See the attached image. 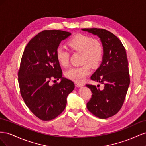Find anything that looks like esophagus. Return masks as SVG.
I'll return each mask as SVG.
<instances>
[{
  "mask_svg": "<svg viewBox=\"0 0 146 146\" xmlns=\"http://www.w3.org/2000/svg\"><path fill=\"white\" fill-rule=\"evenodd\" d=\"M75 85L77 87H81L83 86V84L81 83H78V82H75Z\"/></svg>",
  "mask_w": 146,
  "mask_h": 146,
  "instance_id": "34e87169",
  "label": "esophagus"
}]
</instances>
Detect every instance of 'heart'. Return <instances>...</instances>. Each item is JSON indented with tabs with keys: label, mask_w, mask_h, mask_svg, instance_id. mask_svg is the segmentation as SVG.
<instances>
[{
	"label": "heart",
	"mask_w": 146,
	"mask_h": 146,
	"mask_svg": "<svg viewBox=\"0 0 146 146\" xmlns=\"http://www.w3.org/2000/svg\"><path fill=\"white\" fill-rule=\"evenodd\" d=\"M68 46L71 50L82 53V63L85 64L69 69L65 72V76L76 82H81L90 73L89 64L94 68L101 62L104 55L103 44L98 39L77 34L68 42ZM56 58L61 66H68L69 53L64 48L60 46L56 48Z\"/></svg>",
	"instance_id": "obj_1"
}]
</instances>
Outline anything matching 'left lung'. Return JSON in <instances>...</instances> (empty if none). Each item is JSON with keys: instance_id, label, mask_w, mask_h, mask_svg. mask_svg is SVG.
Returning <instances> with one entry per match:
<instances>
[{"instance_id": "obj_1", "label": "left lung", "mask_w": 146, "mask_h": 146, "mask_svg": "<svg viewBox=\"0 0 146 146\" xmlns=\"http://www.w3.org/2000/svg\"><path fill=\"white\" fill-rule=\"evenodd\" d=\"M82 30L97 35L104 46L102 62L91 78L105 86L100 90L95 85H86L92 93L86 107L96 117L107 119L121 110L130 85L126 51L119 38L107 30L92 28Z\"/></svg>"}]
</instances>
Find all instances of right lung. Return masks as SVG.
<instances>
[{
  "mask_svg": "<svg viewBox=\"0 0 146 146\" xmlns=\"http://www.w3.org/2000/svg\"><path fill=\"white\" fill-rule=\"evenodd\" d=\"M71 35L60 30H43L26 46L18 70L20 92L25 104L42 121H50L62 113L67 97L75 88L72 81L63 77L56 50L61 41ZM52 78L61 81L53 86Z\"/></svg>",
  "mask_w": 146,
  "mask_h": 146,
  "instance_id": "1",
  "label": "right lung"
}]
</instances>
